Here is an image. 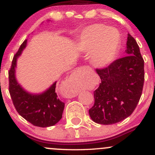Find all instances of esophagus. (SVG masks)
Returning <instances> with one entry per match:
<instances>
[{"mask_svg": "<svg viewBox=\"0 0 155 155\" xmlns=\"http://www.w3.org/2000/svg\"><path fill=\"white\" fill-rule=\"evenodd\" d=\"M85 68L84 67H81V68H79L77 69V70L75 72H74V77L76 78V79H78V78H80V76H81V74H82V71H84V69ZM77 95V92L75 90H74V89L71 88L70 90H69V92H68V97H75Z\"/></svg>", "mask_w": 155, "mask_h": 155, "instance_id": "34e87169", "label": "esophagus"}]
</instances>
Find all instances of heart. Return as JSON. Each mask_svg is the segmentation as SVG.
Returning a JSON list of instances; mask_svg holds the SVG:
<instances>
[{"mask_svg":"<svg viewBox=\"0 0 155 155\" xmlns=\"http://www.w3.org/2000/svg\"><path fill=\"white\" fill-rule=\"evenodd\" d=\"M119 33L111 28L100 24L87 27L83 32L81 46L84 50L92 51V60L97 66H105L114 58L119 46Z\"/></svg>","mask_w":155,"mask_h":155,"instance_id":"heart-1","label":"heart"}]
</instances>
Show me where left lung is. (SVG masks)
Returning <instances> with one entry per match:
<instances>
[{
	"label": "left lung",
	"instance_id": "obj_1",
	"mask_svg": "<svg viewBox=\"0 0 155 155\" xmlns=\"http://www.w3.org/2000/svg\"><path fill=\"white\" fill-rule=\"evenodd\" d=\"M127 56L104 68H97L101 82L94 92L93 106L89 110L96 123L112 124L133 113L139 102L144 81V61L136 41L128 34Z\"/></svg>",
	"mask_w": 155,
	"mask_h": 155
}]
</instances>
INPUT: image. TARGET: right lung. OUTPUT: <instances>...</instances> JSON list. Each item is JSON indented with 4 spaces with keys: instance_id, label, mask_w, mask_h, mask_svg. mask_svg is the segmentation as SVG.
I'll list each match as a JSON object with an SVG mask.
<instances>
[{
    "instance_id": "add662e5",
    "label": "right lung",
    "mask_w": 155,
    "mask_h": 155,
    "mask_svg": "<svg viewBox=\"0 0 155 155\" xmlns=\"http://www.w3.org/2000/svg\"><path fill=\"white\" fill-rule=\"evenodd\" d=\"M25 40L14 56L8 71V91L14 106L19 114L34 126L47 127L54 125L61 120L65 104L55 92L56 81L47 91L33 95L23 90L15 78L17 60L26 47Z\"/></svg>"
}]
</instances>
